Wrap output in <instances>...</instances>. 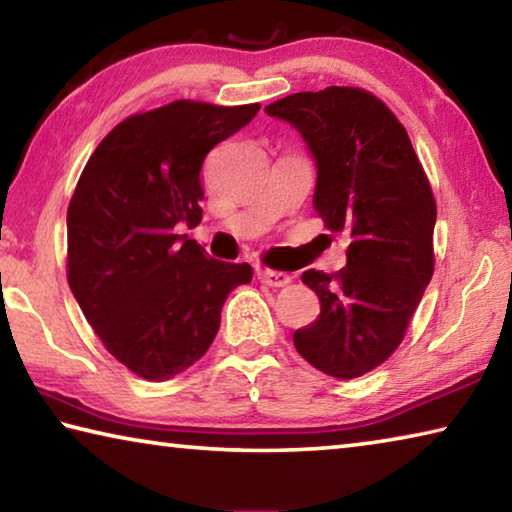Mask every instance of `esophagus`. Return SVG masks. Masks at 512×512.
Wrapping results in <instances>:
<instances>
[{
	"mask_svg": "<svg viewBox=\"0 0 512 512\" xmlns=\"http://www.w3.org/2000/svg\"><path fill=\"white\" fill-rule=\"evenodd\" d=\"M257 277H259V282H264V284H266V287H275V289L287 287V284L291 282V277H289L287 273H280V271H268V268H259V271H257Z\"/></svg>",
	"mask_w": 512,
	"mask_h": 512,
	"instance_id": "esophagus-1",
	"label": "esophagus"
}]
</instances>
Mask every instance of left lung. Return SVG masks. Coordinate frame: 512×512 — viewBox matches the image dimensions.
Listing matches in <instances>:
<instances>
[{
	"label": "left lung",
	"mask_w": 512,
	"mask_h": 512,
	"mask_svg": "<svg viewBox=\"0 0 512 512\" xmlns=\"http://www.w3.org/2000/svg\"><path fill=\"white\" fill-rule=\"evenodd\" d=\"M291 124L316 162L314 210L350 237L336 275L302 273L320 316L293 345L325 375L354 379L402 343L433 275L436 201L409 135L377 97L357 88L289 94L266 106Z\"/></svg>",
	"instance_id": "8db88e82"
}]
</instances>
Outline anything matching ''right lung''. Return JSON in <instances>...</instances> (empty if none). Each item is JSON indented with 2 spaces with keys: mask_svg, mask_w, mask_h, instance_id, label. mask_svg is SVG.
<instances>
[{
  "mask_svg": "<svg viewBox=\"0 0 512 512\" xmlns=\"http://www.w3.org/2000/svg\"><path fill=\"white\" fill-rule=\"evenodd\" d=\"M259 103L173 101L103 137L67 210V280L108 352L149 381L185 372L210 348L250 264L219 262L178 225L201 223V167Z\"/></svg>",
  "mask_w": 512,
  "mask_h": 512,
  "instance_id": "obj_1",
  "label": "right lung"
}]
</instances>
